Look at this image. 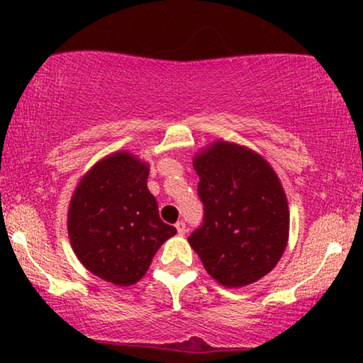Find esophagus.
<instances>
[{"mask_svg":"<svg viewBox=\"0 0 363 363\" xmlns=\"http://www.w3.org/2000/svg\"><path fill=\"white\" fill-rule=\"evenodd\" d=\"M175 228H177V231H178V235H185L186 233V225H185V221H178L177 225H175Z\"/></svg>","mask_w":363,"mask_h":363,"instance_id":"esophagus-1","label":"esophagus"}]
</instances>
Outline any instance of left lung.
I'll use <instances>...</instances> for the list:
<instances>
[{"label":"left lung","instance_id":"8db88e82","mask_svg":"<svg viewBox=\"0 0 363 363\" xmlns=\"http://www.w3.org/2000/svg\"><path fill=\"white\" fill-rule=\"evenodd\" d=\"M203 221L188 236L213 279L242 287L266 276L289 236V208L279 178L264 158L216 142L195 158Z\"/></svg>","mask_w":363,"mask_h":363}]
</instances>
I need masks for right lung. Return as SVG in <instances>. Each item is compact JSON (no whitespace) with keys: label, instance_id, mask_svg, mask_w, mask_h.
Wrapping results in <instances>:
<instances>
[{"label":"right lung","instance_id":"right-lung-1","mask_svg":"<svg viewBox=\"0 0 363 363\" xmlns=\"http://www.w3.org/2000/svg\"><path fill=\"white\" fill-rule=\"evenodd\" d=\"M148 167L127 152L97 163L74 191L67 231L79 261L117 286L135 284L177 230L160 220Z\"/></svg>","mask_w":363,"mask_h":363}]
</instances>
